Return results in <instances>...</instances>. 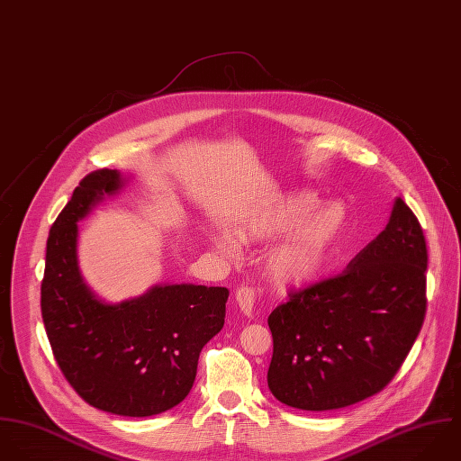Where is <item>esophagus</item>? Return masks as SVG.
<instances>
[{
  "label": "esophagus",
  "instance_id": "obj_1",
  "mask_svg": "<svg viewBox=\"0 0 461 461\" xmlns=\"http://www.w3.org/2000/svg\"><path fill=\"white\" fill-rule=\"evenodd\" d=\"M257 297H258V292H257L253 286H248V285H240V286L237 288V292H235V299H237V303H239V308H240L246 315H253Z\"/></svg>",
  "mask_w": 461,
  "mask_h": 461
}]
</instances>
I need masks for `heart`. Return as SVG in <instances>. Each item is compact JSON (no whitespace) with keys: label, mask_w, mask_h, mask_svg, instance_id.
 Wrapping results in <instances>:
<instances>
[{"label":"heart","mask_w":461,"mask_h":461,"mask_svg":"<svg viewBox=\"0 0 461 461\" xmlns=\"http://www.w3.org/2000/svg\"><path fill=\"white\" fill-rule=\"evenodd\" d=\"M349 231V212L340 201L321 204L308 188L290 190L258 212L246 235L255 240H273L288 235L269 257V269L281 283L304 285L322 276L340 253ZM212 244L228 257L240 251L230 230L212 233Z\"/></svg>","instance_id":"obj_1"}]
</instances>
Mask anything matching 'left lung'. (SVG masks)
<instances>
[{"instance_id": "1", "label": "left lung", "mask_w": 461, "mask_h": 461, "mask_svg": "<svg viewBox=\"0 0 461 461\" xmlns=\"http://www.w3.org/2000/svg\"><path fill=\"white\" fill-rule=\"evenodd\" d=\"M426 269L422 228L395 197L386 228L342 275L290 294L269 315L277 401L326 411L381 392L422 328Z\"/></svg>"}]
</instances>
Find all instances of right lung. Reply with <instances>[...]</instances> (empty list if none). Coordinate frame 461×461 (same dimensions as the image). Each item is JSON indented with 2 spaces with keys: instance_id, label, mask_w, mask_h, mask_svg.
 Here are the masks:
<instances>
[{
  "instance_id": "add662e5",
  "label": "right lung",
  "mask_w": 461,
  "mask_h": 461,
  "mask_svg": "<svg viewBox=\"0 0 461 461\" xmlns=\"http://www.w3.org/2000/svg\"><path fill=\"white\" fill-rule=\"evenodd\" d=\"M128 182L117 169H101L75 188L50 230L41 310L55 360L84 401L149 417L188 395L201 349L224 326L230 290L158 283L121 303L94 292L80 269L78 222Z\"/></svg>"
}]
</instances>
